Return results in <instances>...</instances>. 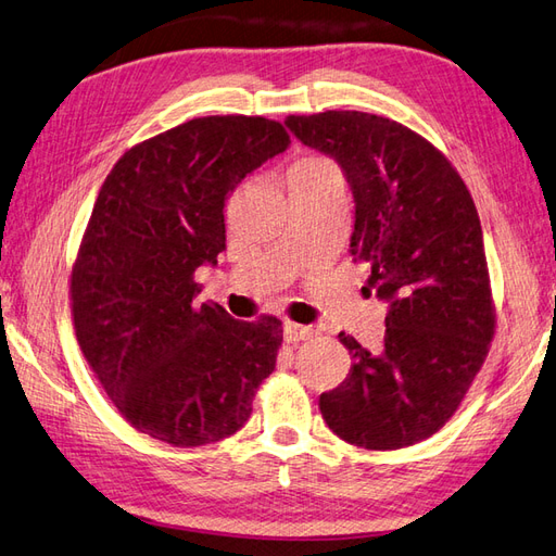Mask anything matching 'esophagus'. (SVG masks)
Instances as JSON below:
<instances>
[{"label":"esophagus","instance_id":"1","mask_svg":"<svg viewBox=\"0 0 556 556\" xmlns=\"http://www.w3.org/2000/svg\"><path fill=\"white\" fill-rule=\"evenodd\" d=\"M315 337V329L313 327H305V325H295V321H287L283 325V339L289 343H299V341H307Z\"/></svg>","mask_w":556,"mask_h":556}]
</instances>
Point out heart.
Returning a JSON list of instances; mask_svg holds the SVG:
<instances>
[{"label":"heart","mask_w":556,"mask_h":556,"mask_svg":"<svg viewBox=\"0 0 556 556\" xmlns=\"http://www.w3.org/2000/svg\"><path fill=\"white\" fill-rule=\"evenodd\" d=\"M313 163H325V161H319V159H301V161H295L293 165H313Z\"/></svg>","instance_id":"1"}]
</instances>
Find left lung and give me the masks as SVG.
Masks as SVG:
<instances>
[{
	"mask_svg": "<svg viewBox=\"0 0 556 556\" xmlns=\"http://www.w3.org/2000/svg\"><path fill=\"white\" fill-rule=\"evenodd\" d=\"M283 125L341 165L355 199L351 255L389 303L381 351L339 333L353 365L319 395L321 417L357 447L415 445L455 415L495 333L471 193L441 151L383 115L327 111Z\"/></svg>",
	"mask_w": 556,
	"mask_h": 556,
	"instance_id": "1",
	"label": "left lung"
}]
</instances>
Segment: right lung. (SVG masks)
I'll list each match as a JSON object with an SVG mask.
<instances>
[{
  "instance_id": "obj_1",
  "label": "right lung",
  "mask_w": 556,
  "mask_h": 556,
  "mask_svg": "<svg viewBox=\"0 0 556 556\" xmlns=\"http://www.w3.org/2000/svg\"><path fill=\"white\" fill-rule=\"evenodd\" d=\"M289 144L261 115L193 118L125 151L99 189L71 275L75 337L121 415L156 441L237 433L275 369L281 321L197 305L193 275L225 251L229 193Z\"/></svg>"
}]
</instances>
